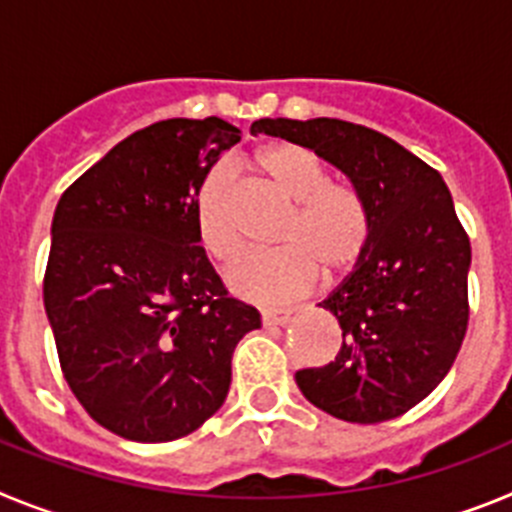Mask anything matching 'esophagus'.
<instances>
[{"label": "esophagus", "instance_id": "obj_1", "mask_svg": "<svg viewBox=\"0 0 512 512\" xmlns=\"http://www.w3.org/2000/svg\"><path fill=\"white\" fill-rule=\"evenodd\" d=\"M264 325H284L289 320V310H261Z\"/></svg>", "mask_w": 512, "mask_h": 512}]
</instances>
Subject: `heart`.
Segmentation results:
<instances>
[{
  "label": "heart",
  "instance_id": "heart-1",
  "mask_svg": "<svg viewBox=\"0 0 512 512\" xmlns=\"http://www.w3.org/2000/svg\"><path fill=\"white\" fill-rule=\"evenodd\" d=\"M248 166L289 207L277 246L282 251L253 256L230 271V289L253 302H282L310 289L323 269L341 277L364 256L372 223L366 202L351 184L333 182L318 156L297 143L274 140L256 148ZM194 225L202 251L215 264L241 259L243 238L233 217V184L225 169L205 176Z\"/></svg>",
  "mask_w": 512,
  "mask_h": 512
}]
</instances>
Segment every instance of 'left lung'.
<instances>
[{"label":"left lung","instance_id":"left-lung-1","mask_svg":"<svg viewBox=\"0 0 512 512\" xmlns=\"http://www.w3.org/2000/svg\"><path fill=\"white\" fill-rule=\"evenodd\" d=\"M251 133L305 146L341 169L372 223L351 277L320 302L341 325V351L300 369L297 387L348 423L400 418L449 374L467 333L472 246L449 187L408 148L354 122L266 117Z\"/></svg>","mask_w":512,"mask_h":512}]
</instances>
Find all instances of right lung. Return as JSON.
Instances as JSON below:
<instances>
[{"label":"right lung","instance_id":"right-lung-1","mask_svg":"<svg viewBox=\"0 0 512 512\" xmlns=\"http://www.w3.org/2000/svg\"><path fill=\"white\" fill-rule=\"evenodd\" d=\"M238 140L220 117L153 122L58 200L43 302L61 372L128 441L197 431L228 397L238 341L261 325L228 297L194 225L205 176Z\"/></svg>","mask_w":512,"mask_h":512}]
</instances>
